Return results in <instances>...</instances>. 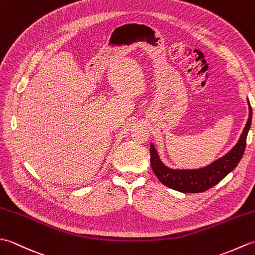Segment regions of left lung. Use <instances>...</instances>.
<instances>
[{"mask_svg": "<svg viewBox=\"0 0 255 255\" xmlns=\"http://www.w3.org/2000/svg\"><path fill=\"white\" fill-rule=\"evenodd\" d=\"M250 105V103H249ZM252 122V108L239 141L223 158L198 170H171L162 164L153 144L150 145V163L159 181L163 185L182 193H202L218 184L235 169L243 156L247 136Z\"/></svg>", "mask_w": 255, "mask_h": 255, "instance_id": "1", "label": "left lung"}]
</instances>
